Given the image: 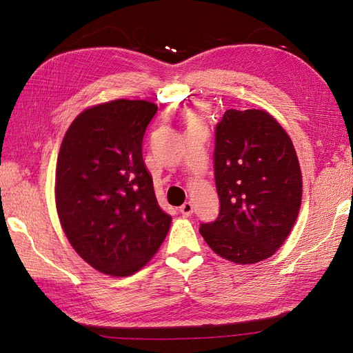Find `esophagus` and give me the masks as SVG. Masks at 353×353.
I'll list each match as a JSON object with an SVG mask.
<instances>
[{
  "instance_id": "1",
  "label": "esophagus",
  "mask_w": 353,
  "mask_h": 353,
  "mask_svg": "<svg viewBox=\"0 0 353 353\" xmlns=\"http://www.w3.org/2000/svg\"><path fill=\"white\" fill-rule=\"evenodd\" d=\"M193 203L191 201H185L183 206L179 208V212H181V215L183 216H185V218H188V216H191V213H193Z\"/></svg>"
}]
</instances>
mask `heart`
Returning <instances> with one entry per match:
<instances>
[{"instance_id":"b5f03b06","label":"heart","mask_w":353,"mask_h":353,"mask_svg":"<svg viewBox=\"0 0 353 353\" xmlns=\"http://www.w3.org/2000/svg\"><path fill=\"white\" fill-rule=\"evenodd\" d=\"M191 122H193V125H194V122H196V117H191Z\"/></svg>"}]
</instances>
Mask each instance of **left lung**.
<instances>
[{
    "label": "left lung",
    "instance_id": "left-lung-1",
    "mask_svg": "<svg viewBox=\"0 0 353 353\" xmlns=\"http://www.w3.org/2000/svg\"><path fill=\"white\" fill-rule=\"evenodd\" d=\"M216 221L200 234L221 258L261 262L290 234L302 201V172L290 137L265 110L223 113L215 131Z\"/></svg>",
    "mask_w": 353,
    "mask_h": 353
}]
</instances>
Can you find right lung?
Returning <instances> with one entry per match:
<instances>
[{"label":"right lung","mask_w":353,"mask_h":353,"mask_svg":"<svg viewBox=\"0 0 353 353\" xmlns=\"http://www.w3.org/2000/svg\"><path fill=\"white\" fill-rule=\"evenodd\" d=\"M157 105L113 100L83 110L61 141L56 206L72 248L92 268L128 276L153 258L170 227L143 160Z\"/></svg>","instance_id":"1"}]
</instances>
